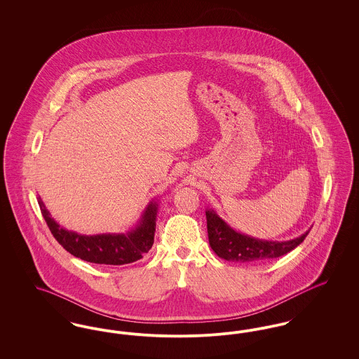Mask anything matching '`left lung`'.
Returning a JSON list of instances; mask_svg holds the SVG:
<instances>
[{
    "mask_svg": "<svg viewBox=\"0 0 359 359\" xmlns=\"http://www.w3.org/2000/svg\"><path fill=\"white\" fill-rule=\"evenodd\" d=\"M208 242L215 255L226 261L257 262L284 256L299 246L308 233L299 238L276 242L253 238L233 230L214 210L205 211Z\"/></svg>",
    "mask_w": 359,
    "mask_h": 359,
    "instance_id": "1",
    "label": "left lung"
}]
</instances>
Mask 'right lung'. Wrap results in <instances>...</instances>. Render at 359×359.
Returning a JSON list of instances; mask_svg holds the SVG:
<instances>
[{
  "mask_svg": "<svg viewBox=\"0 0 359 359\" xmlns=\"http://www.w3.org/2000/svg\"><path fill=\"white\" fill-rule=\"evenodd\" d=\"M37 201L55 239L72 256L87 262L103 265L130 264L142 258L154 245L157 202H151L148 205L136 227L128 233L82 236L66 230L55 222L40 196Z\"/></svg>",
  "mask_w": 359,
  "mask_h": 359,
  "instance_id": "add662e5",
  "label": "right lung"
}]
</instances>
